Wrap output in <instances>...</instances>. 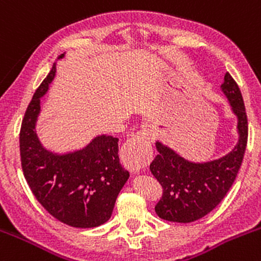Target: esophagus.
I'll return each instance as SVG.
<instances>
[{
  "instance_id": "obj_1",
  "label": "esophagus",
  "mask_w": 261,
  "mask_h": 261,
  "mask_svg": "<svg viewBox=\"0 0 261 261\" xmlns=\"http://www.w3.org/2000/svg\"><path fill=\"white\" fill-rule=\"evenodd\" d=\"M152 154L150 133L147 129L137 132L125 142L122 149L123 163L133 173L143 170L152 160Z\"/></svg>"
}]
</instances>
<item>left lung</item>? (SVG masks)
<instances>
[{"mask_svg": "<svg viewBox=\"0 0 261 261\" xmlns=\"http://www.w3.org/2000/svg\"><path fill=\"white\" fill-rule=\"evenodd\" d=\"M221 91L238 119V143L217 160L195 162L173 148L155 141L158 154L149 170L163 187L155 214L172 222H192L206 216L222 201L235 181L248 143V118L243 95L232 76L226 72Z\"/></svg>", "mask_w": 261, "mask_h": 261, "instance_id": "left-lung-1", "label": "left lung"}]
</instances>
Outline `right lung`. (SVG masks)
<instances>
[{
    "label": "right lung",
    "mask_w": 261,
    "mask_h": 261,
    "mask_svg": "<svg viewBox=\"0 0 261 261\" xmlns=\"http://www.w3.org/2000/svg\"><path fill=\"white\" fill-rule=\"evenodd\" d=\"M65 56L61 54L59 60ZM56 74L54 63L26 109L20 132V154L29 186L50 215L72 227H95L108 221L120 190L129 178L119 162L118 141L99 134L83 148L58 153L45 148L36 132L41 98Z\"/></svg>",
    "instance_id": "add662e5"
}]
</instances>
